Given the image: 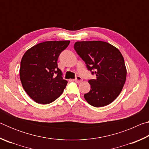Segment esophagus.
Returning a JSON list of instances; mask_svg holds the SVG:
<instances>
[{"instance_id": "34e87169", "label": "esophagus", "mask_w": 149, "mask_h": 149, "mask_svg": "<svg viewBox=\"0 0 149 149\" xmlns=\"http://www.w3.org/2000/svg\"><path fill=\"white\" fill-rule=\"evenodd\" d=\"M83 81V78L80 76H77L76 78L75 79V81L76 83H80Z\"/></svg>"}]
</instances>
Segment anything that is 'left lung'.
Instances as JSON below:
<instances>
[{"mask_svg":"<svg viewBox=\"0 0 149 149\" xmlns=\"http://www.w3.org/2000/svg\"><path fill=\"white\" fill-rule=\"evenodd\" d=\"M77 54L85 62L95 79L89 80L91 90L84 95L93 107H102L110 104L122 90L127 71L124 59L117 48L100 41H77Z\"/></svg>","mask_w":149,"mask_h":149,"instance_id":"8db88e82","label":"left lung"}]
</instances>
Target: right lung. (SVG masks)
I'll use <instances>...</instances> for the list:
<instances>
[{
  "instance_id": "1",
  "label": "right lung",
  "mask_w": 149,
  "mask_h": 149,
  "mask_svg": "<svg viewBox=\"0 0 149 149\" xmlns=\"http://www.w3.org/2000/svg\"><path fill=\"white\" fill-rule=\"evenodd\" d=\"M70 41H45L30 48L22 57L19 76L22 86L39 104L51 103L62 94L68 81L63 79L57 60Z\"/></svg>"
}]
</instances>
